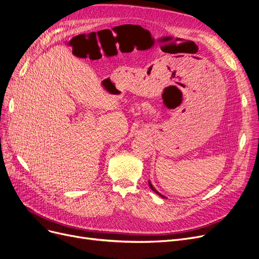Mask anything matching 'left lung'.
<instances>
[{"label": "left lung", "mask_w": 259, "mask_h": 259, "mask_svg": "<svg viewBox=\"0 0 259 259\" xmlns=\"http://www.w3.org/2000/svg\"><path fill=\"white\" fill-rule=\"evenodd\" d=\"M149 185H150V188H151V189H152V190H153L154 192H156V193H157L158 195H160V196H162V198H164V196H163L162 194H160V193H159V192H158V191H157L156 189H155V188L153 187V186H152V184H151V182H149Z\"/></svg>", "instance_id": "8db88e82"}]
</instances>
